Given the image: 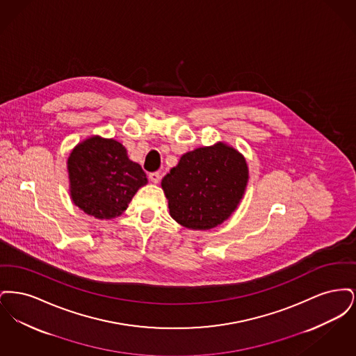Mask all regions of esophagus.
Listing matches in <instances>:
<instances>
[{"label":"esophagus","mask_w":356,"mask_h":356,"mask_svg":"<svg viewBox=\"0 0 356 356\" xmlns=\"http://www.w3.org/2000/svg\"><path fill=\"white\" fill-rule=\"evenodd\" d=\"M160 172H151L149 173V180L152 181V183H154V184H157L159 181H160Z\"/></svg>","instance_id":"1"}]
</instances>
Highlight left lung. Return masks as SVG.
Masks as SVG:
<instances>
[{
    "label": "left lung",
    "mask_w": 356,
    "mask_h": 356,
    "mask_svg": "<svg viewBox=\"0 0 356 356\" xmlns=\"http://www.w3.org/2000/svg\"><path fill=\"white\" fill-rule=\"evenodd\" d=\"M247 181L244 157L219 143L183 154L161 186L175 220L191 229H211L236 209Z\"/></svg>",
    "instance_id": "left-lung-1"
}]
</instances>
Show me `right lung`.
Segmentation results:
<instances>
[{
    "label": "right lung",
    "mask_w": 356,
    "mask_h": 356,
    "mask_svg": "<svg viewBox=\"0 0 356 356\" xmlns=\"http://www.w3.org/2000/svg\"><path fill=\"white\" fill-rule=\"evenodd\" d=\"M68 172L73 203L97 219L120 216L138 188L148 181L143 168L129 160L122 144L99 136L72 151Z\"/></svg>",
    "instance_id": "right-lung-1"
}]
</instances>
